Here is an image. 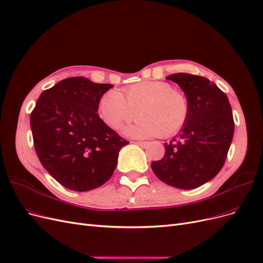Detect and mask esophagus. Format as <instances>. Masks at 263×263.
<instances>
[{
	"mask_svg": "<svg viewBox=\"0 0 263 263\" xmlns=\"http://www.w3.org/2000/svg\"><path fill=\"white\" fill-rule=\"evenodd\" d=\"M135 144H137V145H139L141 147H147L148 146V142L147 141H136V142H135Z\"/></svg>",
	"mask_w": 263,
	"mask_h": 263,
	"instance_id": "esophagus-1",
	"label": "esophagus"
}]
</instances>
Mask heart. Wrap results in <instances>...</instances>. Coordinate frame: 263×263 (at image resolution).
I'll return each mask as SVG.
<instances>
[{
	"label": "heart",
	"mask_w": 263,
	"mask_h": 263,
	"mask_svg": "<svg viewBox=\"0 0 263 263\" xmlns=\"http://www.w3.org/2000/svg\"><path fill=\"white\" fill-rule=\"evenodd\" d=\"M99 115L105 125L118 129L137 115V124L126 129L135 137L149 138L161 135L170 137L177 134L189 116V102L185 95L172 90L162 81H142L124 89L123 94L109 90L99 100Z\"/></svg>",
	"instance_id": "heart-1"
}]
</instances>
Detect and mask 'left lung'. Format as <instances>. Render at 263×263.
I'll return each mask as SVG.
<instances>
[{"mask_svg": "<svg viewBox=\"0 0 263 263\" xmlns=\"http://www.w3.org/2000/svg\"><path fill=\"white\" fill-rule=\"evenodd\" d=\"M189 102L186 123L164 144V157L151 162L157 178L178 189H195L221 170L232 144L235 123L227 95L204 77L174 73Z\"/></svg>", "mask_w": 263, "mask_h": 263, "instance_id": "1", "label": "left lung"}]
</instances>
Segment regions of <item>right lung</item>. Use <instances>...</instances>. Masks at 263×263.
<instances>
[{"mask_svg": "<svg viewBox=\"0 0 263 263\" xmlns=\"http://www.w3.org/2000/svg\"><path fill=\"white\" fill-rule=\"evenodd\" d=\"M112 86L83 77L65 79L41 94L30 114L38 159L67 189L83 192L104 184L119 150L129 144L97 113L101 95Z\"/></svg>", "mask_w": 263, "mask_h": 263, "instance_id": "right-lung-1", "label": "right lung"}]
</instances>
